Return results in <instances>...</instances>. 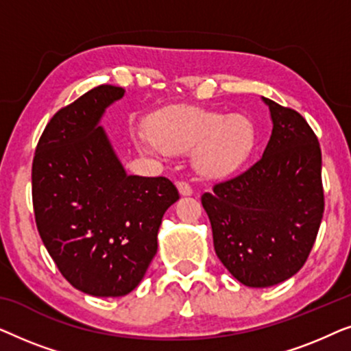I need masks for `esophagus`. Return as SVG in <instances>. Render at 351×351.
Wrapping results in <instances>:
<instances>
[{"mask_svg":"<svg viewBox=\"0 0 351 351\" xmlns=\"http://www.w3.org/2000/svg\"><path fill=\"white\" fill-rule=\"evenodd\" d=\"M177 189H179L182 196H189V195L193 193V189H191V185L186 180L177 182Z\"/></svg>","mask_w":351,"mask_h":351,"instance_id":"34e87169","label":"esophagus"}]
</instances>
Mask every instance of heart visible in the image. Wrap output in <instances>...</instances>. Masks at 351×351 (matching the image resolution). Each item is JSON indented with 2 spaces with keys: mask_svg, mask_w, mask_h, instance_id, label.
Masks as SVG:
<instances>
[{
  "mask_svg": "<svg viewBox=\"0 0 351 351\" xmlns=\"http://www.w3.org/2000/svg\"><path fill=\"white\" fill-rule=\"evenodd\" d=\"M152 137H138L141 150L185 153L196 150V166L203 174L227 176L251 156L256 132L244 114L179 107L162 113L153 123Z\"/></svg>",
  "mask_w": 351,
  "mask_h": 351,
  "instance_id": "1",
  "label": "heart"
}]
</instances>
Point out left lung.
Returning a JSON list of instances; mask_svg holds the SVG:
<instances>
[{"instance_id": "1", "label": "left lung", "mask_w": 351, "mask_h": 351, "mask_svg": "<svg viewBox=\"0 0 351 351\" xmlns=\"http://www.w3.org/2000/svg\"><path fill=\"white\" fill-rule=\"evenodd\" d=\"M263 100L273 119L263 156L201 196L215 254L249 287L295 275L310 256L324 213L318 137L299 112Z\"/></svg>"}]
</instances>
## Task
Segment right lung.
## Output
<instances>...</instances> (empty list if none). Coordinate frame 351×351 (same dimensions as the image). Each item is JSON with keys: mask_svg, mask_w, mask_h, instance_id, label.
Instances as JSON below:
<instances>
[{"mask_svg": "<svg viewBox=\"0 0 351 351\" xmlns=\"http://www.w3.org/2000/svg\"><path fill=\"white\" fill-rule=\"evenodd\" d=\"M124 89L100 84L62 107L32 165L38 233L62 276L95 297L126 295L155 257L166 209L179 199L166 177L128 176L99 119Z\"/></svg>", "mask_w": 351, "mask_h": 351, "instance_id": "add662e5", "label": "right lung"}]
</instances>
